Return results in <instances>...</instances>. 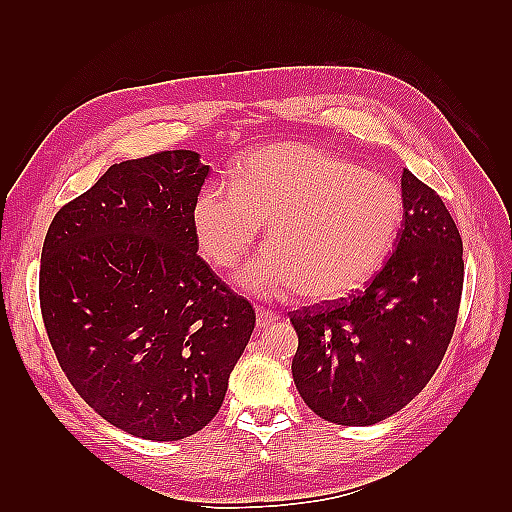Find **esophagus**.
I'll return each mask as SVG.
<instances>
[{
    "label": "esophagus",
    "instance_id": "1",
    "mask_svg": "<svg viewBox=\"0 0 512 512\" xmlns=\"http://www.w3.org/2000/svg\"><path fill=\"white\" fill-rule=\"evenodd\" d=\"M279 319V314L273 310H264V308H257V328L264 330L268 328L270 323H275Z\"/></svg>",
    "mask_w": 512,
    "mask_h": 512
}]
</instances>
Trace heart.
<instances>
[{
  "instance_id": "b5f03b06",
  "label": "heart",
  "mask_w": 512,
  "mask_h": 512,
  "mask_svg": "<svg viewBox=\"0 0 512 512\" xmlns=\"http://www.w3.org/2000/svg\"><path fill=\"white\" fill-rule=\"evenodd\" d=\"M231 184L202 187L193 233L215 266L231 268L266 224L270 248L239 273L262 297L350 295L385 264L405 217L394 180L306 145L257 151L233 169Z\"/></svg>"
}]
</instances>
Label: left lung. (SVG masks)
<instances>
[{
  "mask_svg": "<svg viewBox=\"0 0 512 512\" xmlns=\"http://www.w3.org/2000/svg\"><path fill=\"white\" fill-rule=\"evenodd\" d=\"M396 248L363 292L290 314L292 378L319 418L367 427L416 398L440 367L458 321L462 237L440 195L402 171Z\"/></svg>",
  "mask_w": 512,
  "mask_h": 512,
  "instance_id": "1",
  "label": "left lung"
}]
</instances>
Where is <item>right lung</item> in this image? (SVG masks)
Here are the masks:
<instances>
[{
    "label": "right lung",
    "instance_id": "1",
    "mask_svg": "<svg viewBox=\"0 0 512 512\" xmlns=\"http://www.w3.org/2000/svg\"><path fill=\"white\" fill-rule=\"evenodd\" d=\"M209 165L189 149L112 165L41 250V317L61 369L114 427L182 440L220 411L255 310L198 255Z\"/></svg>",
    "mask_w": 512,
    "mask_h": 512
}]
</instances>
